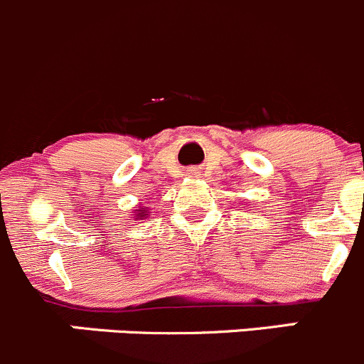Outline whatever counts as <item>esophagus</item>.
Instances as JSON below:
<instances>
[{"instance_id":"esophagus-1","label":"esophagus","mask_w":364,"mask_h":364,"mask_svg":"<svg viewBox=\"0 0 364 364\" xmlns=\"http://www.w3.org/2000/svg\"><path fill=\"white\" fill-rule=\"evenodd\" d=\"M189 175H191V177H193V175H198V170H196V168H191V170H189Z\"/></svg>"}]
</instances>
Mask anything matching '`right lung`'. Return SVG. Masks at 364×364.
I'll list each match as a JSON object with an SVG mask.
<instances>
[{
    "label": "right lung",
    "mask_w": 364,
    "mask_h": 364,
    "mask_svg": "<svg viewBox=\"0 0 364 364\" xmlns=\"http://www.w3.org/2000/svg\"><path fill=\"white\" fill-rule=\"evenodd\" d=\"M146 215H149V214H146V208L143 207V208H139L138 212H136L134 219H143V218H146Z\"/></svg>",
    "instance_id": "add662e5"
}]
</instances>
